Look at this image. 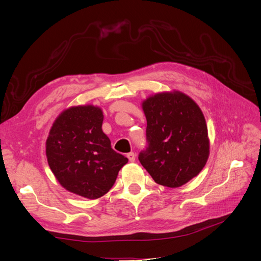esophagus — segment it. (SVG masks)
I'll use <instances>...</instances> for the list:
<instances>
[{"mask_svg":"<svg viewBox=\"0 0 261 261\" xmlns=\"http://www.w3.org/2000/svg\"><path fill=\"white\" fill-rule=\"evenodd\" d=\"M127 158H128V160H129L130 162H134V161H135V159H136L135 153H134V152H129V153H127Z\"/></svg>","mask_w":261,"mask_h":261,"instance_id":"esophagus-1","label":"esophagus"}]
</instances>
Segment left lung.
<instances>
[{
    "instance_id": "left-lung-1",
    "label": "left lung",
    "mask_w": 261,
    "mask_h": 261,
    "mask_svg": "<svg viewBox=\"0 0 261 261\" xmlns=\"http://www.w3.org/2000/svg\"><path fill=\"white\" fill-rule=\"evenodd\" d=\"M147 146L138 159L155 183L179 187L199 174L209 155L206 121L186 94H154L143 103Z\"/></svg>"
}]
</instances>
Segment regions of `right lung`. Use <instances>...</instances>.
<instances>
[{"label":"right lung","instance_id":"add662e5","mask_svg":"<svg viewBox=\"0 0 261 261\" xmlns=\"http://www.w3.org/2000/svg\"><path fill=\"white\" fill-rule=\"evenodd\" d=\"M102 123L101 109L73 107L57 118L46 139L48 163L60 184L89 199L107 194L128 161L112 149Z\"/></svg>","mask_w":261,"mask_h":261}]
</instances>
